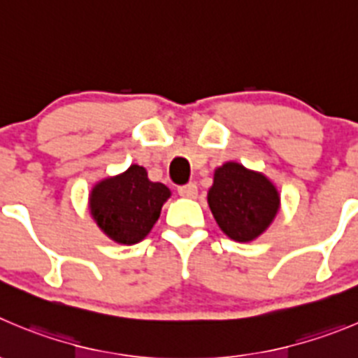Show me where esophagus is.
I'll return each instance as SVG.
<instances>
[{"mask_svg": "<svg viewBox=\"0 0 358 358\" xmlns=\"http://www.w3.org/2000/svg\"><path fill=\"white\" fill-rule=\"evenodd\" d=\"M178 194L182 198H196L198 196V185L196 183H185V185L178 187Z\"/></svg>", "mask_w": 358, "mask_h": 358, "instance_id": "1", "label": "esophagus"}]
</instances>
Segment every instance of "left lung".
Returning a JSON list of instances; mask_svg holds the SVG:
<instances>
[{
  "mask_svg": "<svg viewBox=\"0 0 358 358\" xmlns=\"http://www.w3.org/2000/svg\"><path fill=\"white\" fill-rule=\"evenodd\" d=\"M208 205L229 238L250 242L262 235L279 210V194L266 176L226 162L213 176Z\"/></svg>",
  "mask_w": 358,
  "mask_h": 358,
  "instance_id": "8db88e82",
  "label": "left lung"
}]
</instances>
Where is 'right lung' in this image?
<instances>
[{
  "label": "right lung",
  "instance_id": "1",
  "mask_svg": "<svg viewBox=\"0 0 358 358\" xmlns=\"http://www.w3.org/2000/svg\"><path fill=\"white\" fill-rule=\"evenodd\" d=\"M171 196L164 183L150 182L141 166L95 185L90 210L99 228L118 243H138L153 228L164 201Z\"/></svg>",
  "mask_w": 358,
  "mask_h": 358
}]
</instances>
